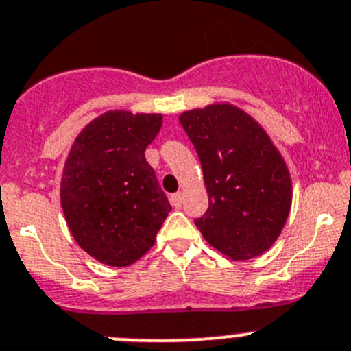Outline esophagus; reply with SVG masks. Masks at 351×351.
Masks as SVG:
<instances>
[{
  "mask_svg": "<svg viewBox=\"0 0 351 351\" xmlns=\"http://www.w3.org/2000/svg\"><path fill=\"white\" fill-rule=\"evenodd\" d=\"M171 203L174 208L182 206V193H176L171 196Z\"/></svg>",
  "mask_w": 351,
  "mask_h": 351,
  "instance_id": "1",
  "label": "esophagus"
}]
</instances>
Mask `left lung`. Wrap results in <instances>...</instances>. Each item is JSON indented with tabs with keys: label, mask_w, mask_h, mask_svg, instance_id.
Wrapping results in <instances>:
<instances>
[{
	"label": "left lung",
	"mask_w": 351,
	"mask_h": 351,
	"mask_svg": "<svg viewBox=\"0 0 351 351\" xmlns=\"http://www.w3.org/2000/svg\"><path fill=\"white\" fill-rule=\"evenodd\" d=\"M199 157L208 210L194 223L234 261L268 251L292 206V179L261 124L232 104H211L179 116Z\"/></svg>",
	"instance_id": "left-lung-1"
}]
</instances>
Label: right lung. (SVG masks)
<instances>
[{"mask_svg":"<svg viewBox=\"0 0 351 351\" xmlns=\"http://www.w3.org/2000/svg\"><path fill=\"white\" fill-rule=\"evenodd\" d=\"M162 114L107 110L71 145L61 177V206L76 244L107 266L147 254L172 210L145 150Z\"/></svg>","mask_w":351,"mask_h":351,"instance_id":"right-lung-1","label":"right lung"}]
</instances>
